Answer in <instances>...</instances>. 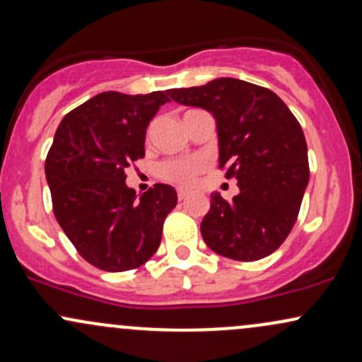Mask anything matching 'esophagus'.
I'll return each instance as SVG.
<instances>
[{"label":"esophagus","instance_id":"1","mask_svg":"<svg viewBox=\"0 0 362 362\" xmlns=\"http://www.w3.org/2000/svg\"><path fill=\"white\" fill-rule=\"evenodd\" d=\"M187 195H189V190L187 189H177V197H178V201H184V199L187 197Z\"/></svg>","mask_w":362,"mask_h":362}]
</instances>
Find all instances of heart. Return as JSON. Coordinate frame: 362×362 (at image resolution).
Instances as JSON below:
<instances>
[{"label": "heart", "instance_id": "b5f03b06", "mask_svg": "<svg viewBox=\"0 0 362 362\" xmlns=\"http://www.w3.org/2000/svg\"><path fill=\"white\" fill-rule=\"evenodd\" d=\"M204 168L206 165L201 158H173L160 165L158 175L172 184L190 185L204 172Z\"/></svg>", "mask_w": 362, "mask_h": 362}]
</instances>
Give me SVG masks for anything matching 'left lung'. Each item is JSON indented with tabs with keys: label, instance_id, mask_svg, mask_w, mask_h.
I'll list each match as a JSON object with an SVG mask.
<instances>
[{
	"label": "left lung",
	"instance_id": "left-lung-1",
	"mask_svg": "<svg viewBox=\"0 0 362 362\" xmlns=\"http://www.w3.org/2000/svg\"><path fill=\"white\" fill-rule=\"evenodd\" d=\"M168 95L214 115L219 170L226 178H238L233 201L211 195L201 223L207 247L242 262L271 255L293 230L310 180L308 148L298 119L272 90L235 78L168 90Z\"/></svg>",
	"mask_w": 362,
	"mask_h": 362
}]
</instances>
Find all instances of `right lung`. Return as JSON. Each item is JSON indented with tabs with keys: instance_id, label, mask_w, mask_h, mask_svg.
Masks as SVG:
<instances>
[{
	"instance_id": "obj_1",
	"label": "right lung",
	"mask_w": 362,
	"mask_h": 362,
	"mask_svg": "<svg viewBox=\"0 0 362 362\" xmlns=\"http://www.w3.org/2000/svg\"><path fill=\"white\" fill-rule=\"evenodd\" d=\"M167 93H98L64 115L45 158L54 216L76 252L102 271H132L151 259L177 206L173 187L155 184L136 199L126 185Z\"/></svg>"
}]
</instances>
